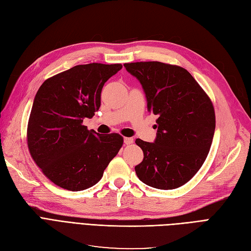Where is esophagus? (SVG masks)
<instances>
[{
  "label": "esophagus",
  "mask_w": 251,
  "mask_h": 251,
  "mask_svg": "<svg viewBox=\"0 0 251 251\" xmlns=\"http://www.w3.org/2000/svg\"><path fill=\"white\" fill-rule=\"evenodd\" d=\"M134 142V139L131 138V137H126L125 138V144L126 146H130V144H132Z\"/></svg>",
  "instance_id": "esophagus-1"
}]
</instances>
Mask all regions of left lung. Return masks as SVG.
<instances>
[{
  "instance_id": "obj_1",
  "label": "left lung",
  "mask_w": 251,
  "mask_h": 251,
  "mask_svg": "<svg viewBox=\"0 0 251 251\" xmlns=\"http://www.w3.org/2000/svg\"><path fill=\"white\" fill-rule=\"evenodd\" d=\"M142 85L148 110L155 115L153 143L136 139L143 160L136 175L149 186L184 185L203 165L214 138L215 109L210 98L184 68L160 62L125 64Z\"/></svg>"
}]
</instances>
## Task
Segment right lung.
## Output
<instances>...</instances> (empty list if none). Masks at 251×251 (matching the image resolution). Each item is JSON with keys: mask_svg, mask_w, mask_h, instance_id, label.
<instances>
[{"mask_svg": "<svg viewBox=\"0 0 251 251\" xmlns=\"http://www.w3.org/2000/svg\"><path fill=\"white\" fill-rule=\"evenodd\" d=\"M123 65L75 66L43 82L27 126L32 159L55 185L78 192L95 185L124 144L117 133L100 135L82 125L100 107L101 90Z\"/></svg>", "mask_w": 251, "mask_h": 251, "instance_id": "1", "label": "right lung"}]
</instances>
